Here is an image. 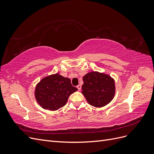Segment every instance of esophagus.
Wrapping results in <instances>:
<instances>
[{"label": "esophagus", "instance_id": "1", "mask_svg": "<svg viewBox=\"0 0 154 154\" xmlns=\"http://www.w3.org/2000/svg\"><path fill=\"white\" fill-rule=\"evenodd\" d=\"M76 87L78 88V91H80V90L82 89V85H78Z\"/></svg>", "mask_w": 154, "mask_h": 154}]
</instances>
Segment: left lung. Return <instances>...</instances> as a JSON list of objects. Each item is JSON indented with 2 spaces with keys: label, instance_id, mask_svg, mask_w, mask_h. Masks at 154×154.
<instances>
[{
  "label": "left lung",
  "instance_id": "left-lung-1",
  "mask_svg": "<svg viewBox=\"0 0 154 154\" xmlns=\"http://www.w3.org/2000/svg\"><path fill=\"white\" fill-rule=\"evenodd\" d=\"M82 93L88 103L95 107H102L113 99L115 93L114 81L110 76L91 72L83 76Z\"/></svg>",
  "mask_w": 154,
  "mask_h": 154
}]
</instances>
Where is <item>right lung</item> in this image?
I'll return each mask as SVG.
<instances>
[{"mask_svg":"<svg viewBox=\"0 0 154 154\" xmlns=\"http://www.w3.org/2000/svg\"><path fill=\"white\" fill-rule=\"evenodd\" d=\"M77 90L70 79L56 74L41 80L36 87L35 97L44 109L56 110L66 105L69 96Z\"/></svg>","mask_w":154,"mask_h":154,"instance_id":"add662e5","label":"right lung"}]
</instances>
